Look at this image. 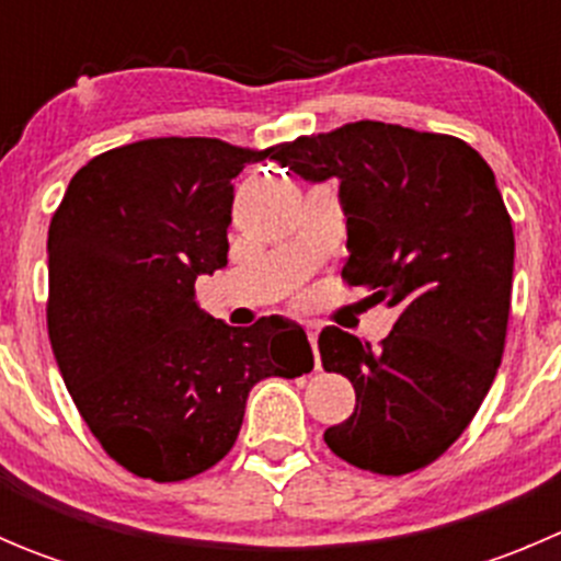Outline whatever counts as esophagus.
Instances as JSON below:
<instances>
[{
	"label": "esophagus",
	"mask_w": 561,
	"mask_h": 561,
	"mask_svg": "<svg viewBox=\"0 0 561 561\" xmlns=\"http://www.w3.org/2000/svg\"><path fill=\"white\" fill-rule=\"evenodd\" d=\"M304 328H307V336L314 347V360H317V366H320V353H317V336H320V325H317V322H307Z\"/></svg>",
	"instance_id": "obj_1"
}]
</instances>
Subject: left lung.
<instances>
[{
  "label": "left lung",
  "instance_id": "1",
  "mask_svg": "<svg viewBox=\"0 0 561 561\" xmlns=\"http://www.w3.org/2000/svg\"><path fill=\"white\" fill-rule=\"evenodd\" d=\"M271 160L307 181L339 179L342 279L399 312L380 347L322 328V369L355 388L328 448L377 474L428 467L469 426L505 353L516 241L494 171L454 135L382 122L304 135Z\"/></svg>",
  "mask_w": 561,
  "mask_h": 561
}]
</instances>
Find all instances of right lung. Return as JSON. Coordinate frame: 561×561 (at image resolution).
<instances>
[{"label": "right lung", "mask_w": 561, "mask_h": 561, "mask_svg": "<svg viewBox=\"0 0 561 561\" xmlns=\"http://www.w3.org/2000/svg\"><path fill=\"white\" fill-rule=\"evenodd\" d=\"M271 149L149 138L72 175L48 228V336L65 386L103 450L138 478H195L228 456L249 390L301 377V325L233 328L195 301L228 265L233 179Z\"/></svg>", "instance_id": "add662e5"}]
</instances>
